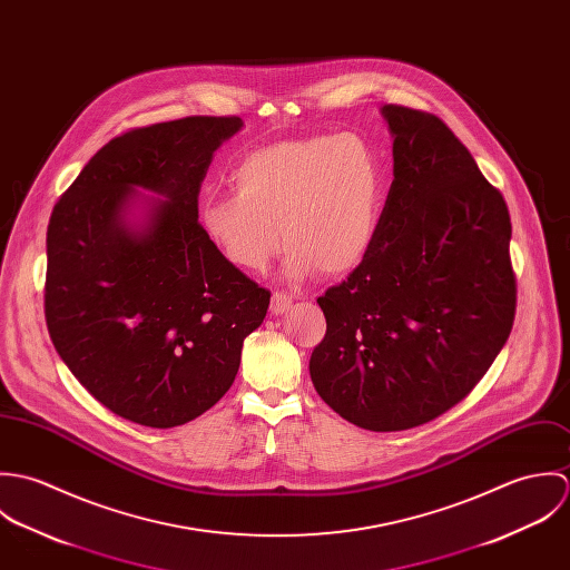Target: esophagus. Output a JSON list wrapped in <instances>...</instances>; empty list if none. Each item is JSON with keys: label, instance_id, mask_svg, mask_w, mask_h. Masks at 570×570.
<instances>
[{"label": "esophagus", "instance_id": "obj_1", "mask_svg": "<svg viewBox=\"0 0 570 570\" xmlns=\"http://www.w3.org/2000/svg\"><path fill=\"white\" fill-rule=\"evenodd\" d=\"M289 307H292V296H287V294H283V292H276V294L272 296V305H269V312H272L274 316H281V314H285Z\"/></svg>", "mask_w": 570, "mask_h": 570}]
</instances>
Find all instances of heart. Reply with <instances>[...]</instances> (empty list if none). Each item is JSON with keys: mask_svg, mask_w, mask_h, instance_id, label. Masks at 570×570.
I'll return each instance as SVG.
<instances>
[{"mask_svg": "<svg viewBox=\"0 0 570 570\" xmlns=\"http://www.w3.org/2000/svg\"><path fill=\"white\" fill-rule=\"evenodd\" d=\"M237 193L199 208L208 242L233 265L263 272L281 249L303 278L355 269L371 252L384 202L375 151L357 136H309L247 154L233 170Z\"/></svg>", "mask_w": 570, "mask_h": 570, "instance_id": "obj_1", "label": "heart"}]
</instances>
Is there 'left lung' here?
I'll return each instance as SVG.
<instances>
[{
  "label": "left lung",
  "instance_id": "left-lung-1",
  "mask_svg": "<svg viewBox=\"0 0 570 570\" xmlns=\"http://www.w3.org/2000/svg\"><path fill=\"white\" fill-rule=\"evenodd\" d=\"M393 184L377 235L318 305L312 382L342 419L397 432L456 406L515 314L511 219L463 142L432 114L384 105Z\"/></svg>",
  "mask_w": 570,
  "mask_h": 570
}]
</instances>
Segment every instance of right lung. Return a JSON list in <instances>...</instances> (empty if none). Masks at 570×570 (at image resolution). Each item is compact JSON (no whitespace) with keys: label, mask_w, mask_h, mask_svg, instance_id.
Returning a JSON list of instances; mask_svg holds the SVG:
<instances>
[{"label":"right lung","mask_w":570,"mask_h":570,"mask_svg":"<svg viewBox=\"0 0 570 570\" xmlns=\"http://www.w3.org/2000/svg\"><path fill=\"white\" fill-rule=\"evenodd\" d=\"M242 127L190 116L118 136L52 210V344L89 395L134 423L175 428L215 406L267 314L269 292L197 222L213 154Z\"/></svg>","instance_id":"1"}]
</instances>
